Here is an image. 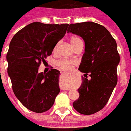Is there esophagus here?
I'll list each match as a JSON object with an SVG mask.
<instances>
[{"label":"esophagus","instance_id":"esophagus-1","mask_svg":"<svg viewBox=\"0 0 131 131\" xmlns=\"http://www.w3.org/2000/svg\"><path fill=\"white\" fill-rule=\"evenodd\" d=\"M60 89H61V90H68V89H65V88H64V87H62V86H61V87H60Z\"/></svg>","mask_w":131,"mask_h":131}]
</instances>
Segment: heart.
Returning <instances> with one entry per match:
<instances>
[{
	"instance_id": "heart-1",
	"label": "heart",
	"mask_w": 131,
	"mask_h": 131,
	"mask_svg": "<svg viewBox=\"0 0 131 131\" xmlns=\"http://www.w3.org/2000/svg\"><path fill=\"white\" fill-rule=\"evenodd\" d=\"M82 41V40L80 39V38H78L77 37H71L70 39V43L71 44V46H73V48H75V46L78 45V43H80ZM57 46L56 45L54 48V50H56V48H57ZM75 63V61L71 60H68V59H60L57 62V65L60 67L61 69H68L71 67V66L74 64Z\"/></svg>"
}]
</instances>
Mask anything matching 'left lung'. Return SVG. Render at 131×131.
Returning <instances> with one entry per match:
<instances>
[{"label": "left lung", "instance_id": "1", "mask_svg": "<svg viewBox=\"0 0 131 131\" xmlns=\"http://www.w3.org/2000/svg\"><path fill=\"white\" fill-rule=\"evenodd\" d=\"M67 32L81 37L85 46L78 68L85 78L73 106L80 114L92 115L104 107L117 85L120 60L117 43L104 26L92 21L70 24Z\"/></svg>", "mask_w": 131, "mask_h": 131}]
</instances>
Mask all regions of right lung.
I'll list each match as a JSON object with an SVG mask.
<instances>
[{"label":"right lung","mask_w":131,"mask_h":131,"mask_svg":"<svg viewBox=\"0 0 131 131\" xmlns=\"http://www.w3.org/2000/svg\"><path fill=\"white\" fill-rule=\"evenodd\" d=\"M68 26L33 22L17 32L10 41L7 60L12 90L19 101L32 112L49 110L60 93V71L52 68L48 73H39L38 69Z\"/></svg>","instance_id":"1"}]
</instances>
